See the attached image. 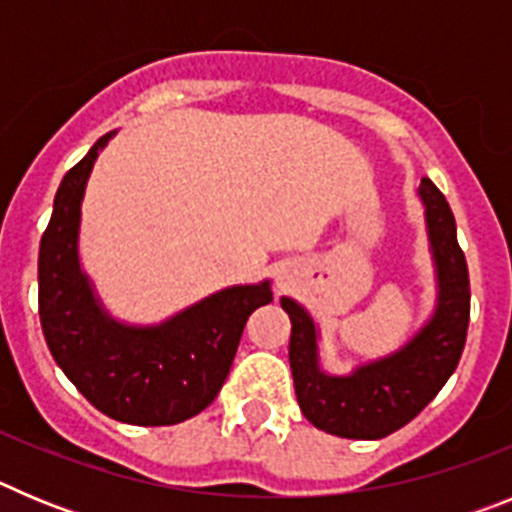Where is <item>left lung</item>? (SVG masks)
I'll return each mask as SVG.
<instances>
[{
    "label": "left lung",
    "instance_id": "8db88e82",
    "mask_svg": "<svg viewBox=\"0 0 512 512\" xmlns=\"http://www.w3.org/2000/svg\"><path fill=\"white\" fill-rule=\"evenodd\" d=\"M420 200L438 277V305L428 325L397 354L330 377L318 364V330L295 300L282 297L292 320L289 366L300 410L315 428L341 438H384L408 425L441 392L461 359L469 328V271L456 241V220L436 184L423 176Z\"/></svg>",
    "mask_w": 512,
    "mask_h": 512
}]
</instances>
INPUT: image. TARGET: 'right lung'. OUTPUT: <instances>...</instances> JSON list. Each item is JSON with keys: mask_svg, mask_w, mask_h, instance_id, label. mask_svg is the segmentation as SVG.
Returning a JSON list of instances; mask_svg holds the SVG:
<instances>
[{"mask_svg": "<svg viewBox=\"0 0 512 512\" xmlns=\"http://www.w3.org/2000/svg\"><path fill=\"white\" fill-rule=\"evenodd\" d=\"M66 171L40 238L38 310L53 359L99 413L130 425L194 418L223 387L253 310L271 302L269 282L230 287L161 325L112 320L79 264L81 200L99 148Z\"/></svg>", "mask_w": 512, "mask_h": 512, "instance_id": "1", "label": "right lung"}]
</instances>
